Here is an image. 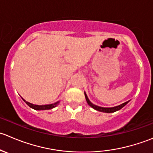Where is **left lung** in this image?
<instances>
[{
    "mask_svg": "<svg viewBox=\"0 0 153 153\" xmlns=\"http://www.w3.org/2000/svg\"><path fill=\"white\" fill-rule=\"evenodd\" d=\"M85 99H86V101H87L88 104V105H90L91 107H92L93 108H94V109L97 110V111H102V112H105V113L115 112V111H118V110L121 109V108H123V106H125V105H126V104H127L128 102V101H127V102H124V103L121 104V105H117V106H115V107H112V108H103V107L97 106V105H94L93 103H91V102H90V100H88V98L87 95H86L85 93Z\"/></svg>",
    "mask_w": 153,
    "mask_h": 153,
    "instance_id": "8db88e82",
    "label": "left lung"
}]
</instances>
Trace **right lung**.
Returning <instances> with one entry per match:
<instances>
[{
  "label": "right lung",
  "instance_id": "obj_1",
  "mask_svg": "<svg viewBox=\"0 0 153 153\" xmlns=\"http://www.w3.org/2000/svg\"><path fill=\"white\" fill-rule=\"evenodd\" d=\"M22 99H23V98H22ZM23 100L25 101L26 103H27V105H28L30 107V108H33V109H35V110H48V109H51V108H54V107H56L57 105H58L59 103V101H58V102H55V103L50 104V105H34V104H32V103H30V102H27V101H25L24 99H23Z\"/></svg>",
  "mask_w": 153,
  "mask_h": 153
}]
</instances>
